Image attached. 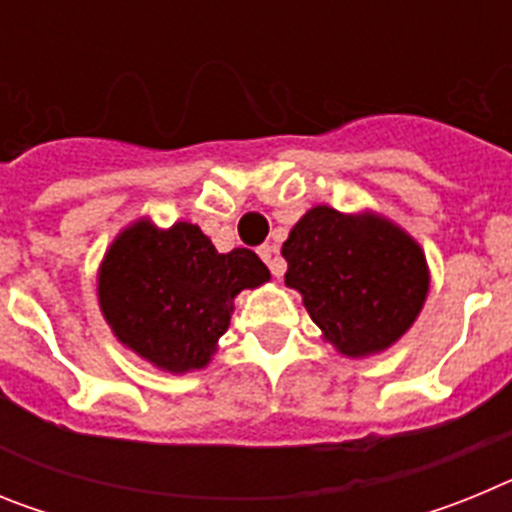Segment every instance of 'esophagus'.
I'll return each instance as SVG.
<instances>
[{"label":"esophagus","mask_w":512,"mask_h":512,"mask_svg":"<svg viewBox=\"0 0 512 512\" xmlns=\"http://www.w3.org/2000/svg\"><path fill=\"white\" fill-rule=\"evenodd\" d=\"M259 256L266 261V266H269L274 277H282V274H284V261L279 259L277 246H271V243H264V246L259 248Z\"/></svg>","instance_id":"34e87169"}]
</instances>
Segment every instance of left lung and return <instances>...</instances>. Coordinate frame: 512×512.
I'll return each mask as SVG.
<instances>
[{
  "mask_svg": "<svg viewBox=\"0 0 512 512\" xmlns=\"http://www.w3.org/2000/svg\"><path fill=\"white\" fill-rule=\"evenodd\" d=\"M284 284L297 289L325 343L348 359L395 346L420 315L431 269L413 235L379 212L315 205L282 246Z\"/></svg>",
  "mask_w": 512,
  "mask_h": 512,
  "instance_id": "8db88e82",
  "label": "left lung"
}]
</instances>
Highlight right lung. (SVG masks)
<instances>
[{"mask_svg": "<svg viewBox=\"0 0 512 512\" xmlns=\"http://www.w3.org/2000/svg\"><path fill=\"white\" fill-rule=\"evenodd\" d=\"M269 279L256 253H217L200 225L158 228L151 217H138L104 251L97 300L128 351L161 372L187 374L217 354L235 297Z\"/></svg>", "mask_w": 512, "mask_h": 512, "instance_id": "right-lung-1", "label": "right lung"}]
</instances>
